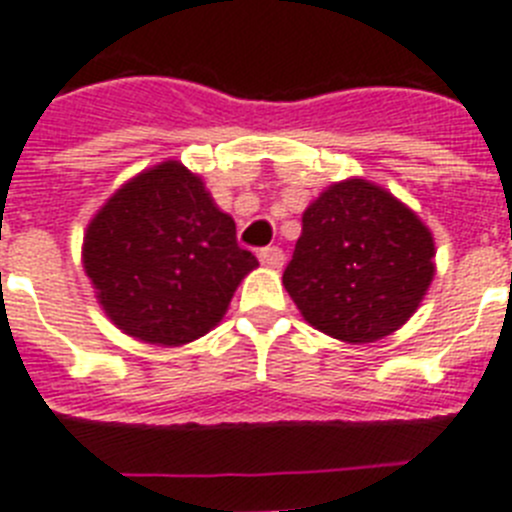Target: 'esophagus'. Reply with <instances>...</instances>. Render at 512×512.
<instances>
[{
    "label": "esophagus",
    "instance_id": "34e87169",
    "mask_svg": "<svg viewBox=\"0 0 512 512\" xmlns=\"http://www.w3.org/2000/svg\"><path fill=\"white\" fill-rule=\"evenodd\" d=\"M260 260L268 268H281L283 265V249L281 247H265L260 249Z\"/></svg>",
    "mask_w": 512,
    "mask_h": 512
}]
</instances>
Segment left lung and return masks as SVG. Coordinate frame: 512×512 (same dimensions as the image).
<instances>
[{
	"instance_id": "left-lung-1",
	"label": "left lung",
	"mask_w": 512,
	"mask_h": 512,
	"mask_svg": "<svg viewBox=\"0 0 512 512\" xmlns=\"http://www.w3.org/2000/svg\"><path fill=\"white\" fill-rule=\"evenodd\" d=\"M432 276L435 239L414 210L367 179H346L304 210L283 286L312 328L372 343L414 315Z\"/></svg>"
}]
</instances>
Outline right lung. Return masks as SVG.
I'll return each instance as SVG.
<instances>
[{
	"mask_svg": "<svg viewBox=\"0 0 512 512\" xmlns=\"http://www.w3.org/2000/svg\"><path fill=\"white\" fill-rule=\"evenodd\" d=\"M83 265L98 304L122 333L182 346L221 322L257 257L236 244L200 176L179 161L145 169L88 223Z\"/></svg>",
	"mask_w": 512,
	"mask_h": 512,
	"instance_id": "obj_1",
	"label": "right lung"
}]
</instances>
